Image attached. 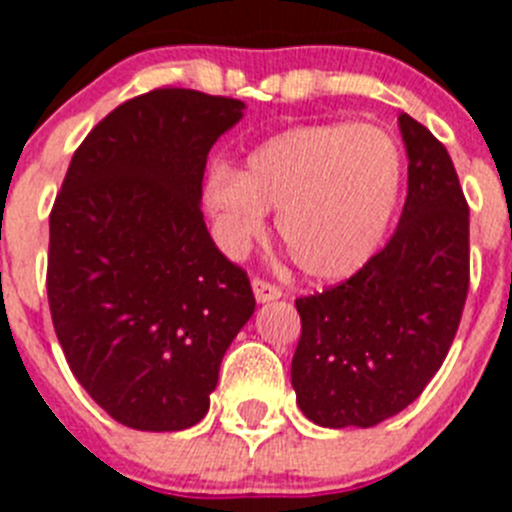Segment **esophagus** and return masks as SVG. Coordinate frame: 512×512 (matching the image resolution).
Segmentation results:
<instances>
[{"mask_svg":"<svg viewBox=\"0 0 512 512\" xmlns=\"http://www.w3.org/2000/svg\"><path fill=\"white\" fill-rule=\"evenodd\" d=\"M253 295H256V300L259 302H271V300H279L282 297V289L277 287V284L266 282V279L256 277L253 279Z\"/></svg>","mask_w":512,"mask_h":512,"instance_id":"34e87169","label":"esophagus"}]
</instances>
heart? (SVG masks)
I'll return each mask as SVG.
<instances>
[{
	"instance_id": "heart-1",
	"label": "heart",
	"mask_w": 512,
	"mask_h": 512,
	"mask_svg": "<svg viewBox=\"0 0 512 512\" xmlns=\"http://www.w3.org/2000/svg\"><path fill=\"white\" fill-rule=\"evenodd\" d=\"M400 182V151L377 125H300L253 148L241 174L212 171L207 202L230 251L264 230L271 207L297 269L343 279L382 243Z\"/></svg>"
}]
</instances>
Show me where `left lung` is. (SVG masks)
<instances>
[{"instance_id":"1","label":"left lung","mask_w":512,"mask_h":512,"mask_svg":"<svg viewBox=\"0 0 512 512\" xmlns=\"http://www.w3.org/2000/svg\"><path fill=\"white\" fill-rule=\"evenodd\" d=\"M408 197L387 246L354 277L295 300L297 405L325 428H372L441 369L469 292V205L449 151L400 115Z\"/></svg>"}]
</instances>
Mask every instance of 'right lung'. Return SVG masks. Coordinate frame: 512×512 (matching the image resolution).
<instances>
[{"mask_svg": "<svg viewBox=\"0 0 512 512\" xmlns=\"http://www.w3.org/2000/svg\"><path fill=\"white\" fill-rule=\"evenodd\" d=\"M241 115V99L182 87L128 99L81 140L53 202L45 287L58 343L92 400L135 431L205 418L256 307L200 210L207 153Z\"/></svg>", "mask_w": 512, "mask_h": 512, "instance_id": "obj_1", "label": "right lung"}]
</instances>
